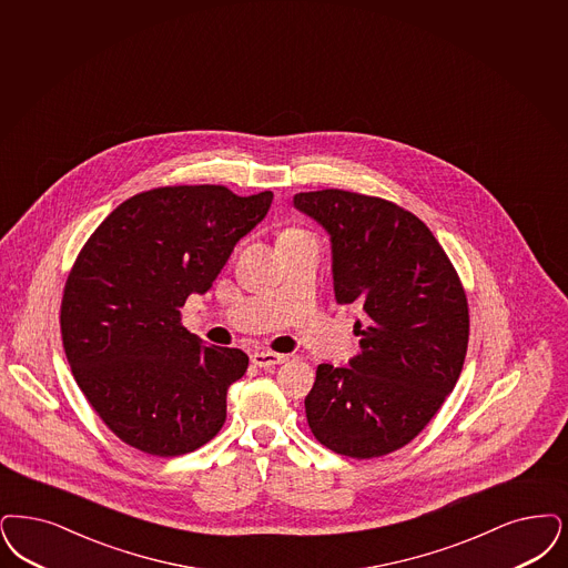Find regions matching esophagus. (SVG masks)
I'll return each instance as SVG.
<instances>
[{"label":"esophagus","mask_w":568,"mask_h":568,"mask_svg":"<svg viewBox=\"0 0 568 568\" xmlns=\"http://www.w3.org/2000/svg\"><path fill=\"white\" fill-rule=\"evenodd\" d=\"M251 362L257 367H274V365L285 364L287 355H278V353H271V351H257L251 355Z\"/></svg>","instance_id":"34e87169"}]
</instances>
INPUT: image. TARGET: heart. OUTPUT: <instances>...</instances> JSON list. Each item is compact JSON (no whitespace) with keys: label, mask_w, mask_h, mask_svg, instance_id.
<instances>
[{"label":"heart","mask_w":568,"mask_h":568,"mask_svg":"<svg viewBox=\"0 0 568 568\" xmlns=\"http://www.w3.org/2000/svg\"><path fill=\"white\" fill-rule=\"evenodd\" d=\"M295 234H302V230H297V227H285V230H281L278 241H281V239H290V236H295Z\"/></svg>","instance_id":"obj_1"}]
</instances>
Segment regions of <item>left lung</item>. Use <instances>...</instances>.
Listing matches in <instances>:
<instances>
[{
  "label": "left lung",
  "mask_w": 568,
  "mask_h": 568,
  "mask_svg": "<svg viewBox=\"0 0 568 568\" xmlns=\"http://www.w3.org/2000/svg\"><path fill=\"white\" fill-rule=\"evenodd\" d=\"M295 209L332 239L334 294L359 304V353L351 367L321 364L304 399L325 448L376 458L409 444L460 376L469 306L450 257L414 213L346 190L300 192Z\"/></svg>",
  "instance_id": "1"
}]
</instances>
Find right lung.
<instances>
[{"label":"right lung","mask_w":568,"mask_h":568,"mask_svg":"<svg viewBox=\"0 0 568 568\" xmlns=\"http://www.w3.org/2000/svg\"><path fill=\"white\" fill-rule=\"evenodd\" d=\"M273 192L164 185L118 204L78 253L61 302L71 374L124 444L180 456L226 420L227 386L250 365L241 348L203 346L182 325L234 245L268 213Z\"/></svg>","instance_id":"right-lung-1"}]
</instances>
